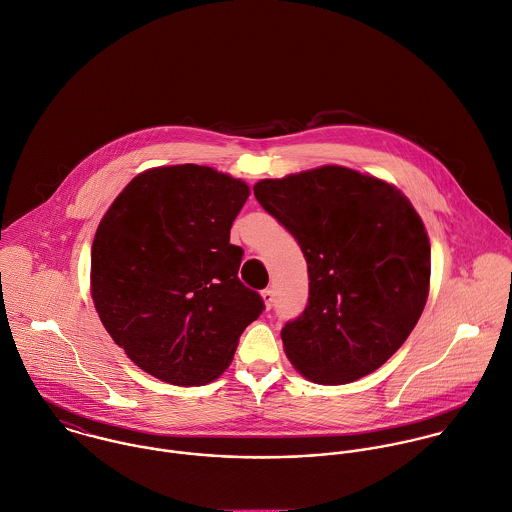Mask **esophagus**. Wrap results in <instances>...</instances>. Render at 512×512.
Returning a JSON list of instances; mask_svg holds the SVG:
<instances>
[{
  "instance_id": "34e87169",
  "label": "esophagus",
  "mask_w": 512,
  "mask_h": 512,
  "mask_svg": "<svg viewBox=\"0 0 512 512\" xmlns=\"http://www.w3.org/2000/svg\"><path fill=\"white\" fill-rule=\"evenodd\" d=\"M261 299H263V305H265V308L269 310V308L273 307V303H275V293H273L271 289H265V291L261 293Z\"/></svg>"
}]
</instances>
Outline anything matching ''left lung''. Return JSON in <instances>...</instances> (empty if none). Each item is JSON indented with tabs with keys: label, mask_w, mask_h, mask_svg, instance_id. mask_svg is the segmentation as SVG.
Returning a JSON list of instances; mask_svg holds the SVG:
<instances>
[{
	"label": "left lung",
	"mask_w": 512,
	"mask_h": 512,
	"mask_svg": "<svg viewBox=\"0 0 512 512\" xmlns=\"http://www.w3.org/2000/svg\"><path fill=\"white\" fill-rule=\"evenodd\" d=\"M253 192L307 259V308L281 330L291 364L322 386L378 370L429 295L431 249L419 213L394 184L344 166L261 180Z\"/></svg>",
	"instance_id": "obj_1"
}]
</instances>
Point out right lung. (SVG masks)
I'll list each match as a JSON object with an SVG mask.
<instances>
[{
  "instance_id": "obj_1",
  "label": "right lung",
  "mask_w": 512,
  "mask_h": 512,
  "mask_svg": "<svg viewBox=\"0 0 512 512\" xmlns=\"http://www.w3.org/2000/svg\"><path fill=\"white\" fill-rule=\"evenodd\" d=\"M249 186L209 166L138 174L106 209L91 249V297L112 340L146 374L202 386L233 360L263 299L229 243Z\"/></svg>"
}]
</instances>
